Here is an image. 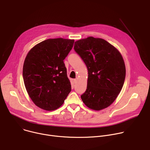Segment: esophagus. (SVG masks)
Here are the masks:
<instances>
[{
    "label": "esophagus",
    "instance_id": "obj_1",
    "mask_svg": "<svg viewBox=\"0 0 150 150\" xmlns=\"http://www.w3.org/2000/svg\"><path fill=\"white\" fill-rule=\"evenodd\" d=\"M73 82H74V83H76V82H77V78L74 79H73Z\"/></svg>",
    "mask_w": 150,
    "mask_h": 150
}]
</instances>
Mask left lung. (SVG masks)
Wrapping results in <instances>:
<instances>
[{
	"instance_id": "1",
	"label": "left lung",
	"mask_w": 150,
	"mask_h": 150,
	"mask_svg": "<svg viewBox=\"0 0 150 150\" xmlns=\"http://www.w3.org/2000/svg\"><path fill=\"white\" fill-rule=\"evenodd\" d=\"M74 50L88 69L87 90L81 96L82 101L94 110L107 108L124 83L126 68L122 54L109 42L93 37L75 41Z\"/></svg>"
}]
</instances>
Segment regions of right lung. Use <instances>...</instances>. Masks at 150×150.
I'll return each mask as SVG.
<instances>
[{
  "mask_svg": "<svg viewBox=\"0 0 150 150\" xmlns=\"http://www.w3.org/2000/svg\"><path fill=\"white\" fill-rule=\"evenodd\" d=\"M74 40L50 38L34 46L23 66L26 90L38 108L52 111L63 104L71 91L63 60L74 46Z\"/></svg>",
  "mask_w": 150,
  "mask_h": 150,
  "instance_id": "obj_1",
  "label": "right lung"
}]
</instances>
